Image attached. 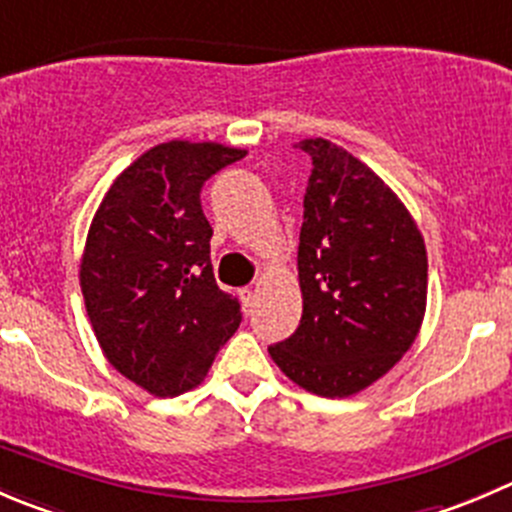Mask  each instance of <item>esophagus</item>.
Returning <instances> with one entry per match:
<instances>
[{"label": "esophagus", "mask_w": 512, "mask_h": 512, "mask_svg": "<svg viewBox=\"0 0 512 512\" xmlns=\"http://www.w3.org/2000/svg\"><path fill=\"white\" fill-rule=\"evenodd\" d=\"M240 300H242V307H245V312H250L252 307H255L257 290H252V287H242V290H240Z\"/></svg>", "instance_id": "34e87169"}]
</instances>
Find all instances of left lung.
<instances>
[{
  "label": "left lung",
  "instance_id": "left-lung-1",
  "mask_svg": "<svg viewBox=\"0 0 512 512\" xmlns=\"http://www.w3.org/2000/svg\"><path fill=\"white\" fill-rule=\"evenodd\" d=\"M297 147L312 157L297 247L302 317L267 350L307 393L347 398L418 337L428 252L408 207L370 167L322 137Z\"/></svg>",
  "mask_w": 512,
  "mask_h": 512
}]
</instances>
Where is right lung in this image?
<instances>
[{
	"mask_svg": "<svg viewBox=\"0 0 512 512\" xmlns=\"http://www.w3.org/2000/svg\"><path fill=\"white\" fill-rule=\"evenodd\" d=\"M247 152L172 140L137 157L104 195L79 265L104 357L157 398L197 388L242 322L217 287L202 185Z\"/></svg>",
	"mask_w": 512,
	"mask_h": 512,
	"instance_id": "1",
	"label": "right lung"
}]
</instances>
